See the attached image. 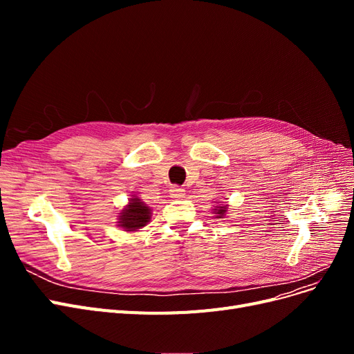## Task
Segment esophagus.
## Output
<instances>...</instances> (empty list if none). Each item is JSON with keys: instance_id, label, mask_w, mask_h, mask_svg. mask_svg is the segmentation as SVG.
Wrapping results in <instances>:
<instances>
[{"instance_id": "esophagus-1", "label": "esophagus", "mask_w": 354, "mask_h": 354, "mask_svg": "<svg viewBox=\"0 0 354 354\" xmlns=\"http://www.w3.org/2000/svg\"><path fill=\"white\" fill-rule=\"evenodd\" d=\"M185 189L183 187H180V186H171L169 187V196L171 198H174V199H180V198H183L185 196Z\"/></svg>"}]
</instances>
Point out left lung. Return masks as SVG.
Masks as SVG:
<instances>
[{"label":"left lung","instance_id":"left-lung-1","mask_svg":"<svg viewBox=\"0 0 354 354\" xmlns=\"http://www.w3.org/2000/svg\"><path fill=\"white\" fill-rule=\"evenodd\" d=\"M227 212V205H220V207H216V209H214V214H216L217 218H223L224 214Z\"/></svg>","mask_w":354,"mask_h":354}]
</instances>
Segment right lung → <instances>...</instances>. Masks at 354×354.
I'll return each mask as SVG.
<instances>
[{"mask_svg": "<svg viewBox=\"0 0 354 354\" xmlns=\"http://www.w3.org/2000/svg\"><path fill=\"white\" fill-rule=\"evenodd\" d=\"M151 208L146 203L136 196L130 198L128 205L121 209L120 216H118V226L122 227L125 232H137L138 229H143L146 224L151 221Z\"/></svg>", "mask_w": 354, "mask_h": 354, "instance_id": "obj_1", "label": "right lung"}]
</instances>
